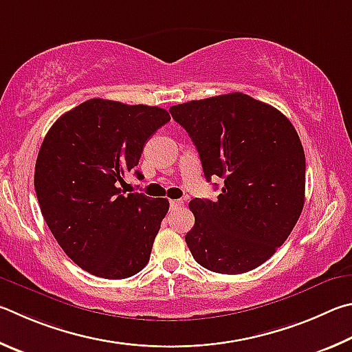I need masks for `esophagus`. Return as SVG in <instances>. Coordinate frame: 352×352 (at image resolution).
I'll list each match as a JSON object with an SVG mask.
<instances>
[{
	"label": "esophagus",
	"instance_id": "34e87169",
	"mask_svg": "<svg viewBox=\"0 0 352 352\" xmlns=\"http://www.w3.org/2000/svg\"><path fill=\"white\" fill-rule=\"evenodd\" d=\"M182 204H184V202L181 199H173V201H170V208H177V207H181Z\"/></svg>",
	"mask_w": 352,
	"mask_h": 352
}]
</instances>
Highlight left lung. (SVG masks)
<instances>
[{"label": "left lung", "instance_id": "8db88e82", "mask_svg": "<svg viewBox=\"0 0 352 352\" xmlns=\"http://www.w3.org/2000/svg\"><path fill=\"white\" fill-rule=\"evenodd\" d=\"M170 113L199 153L217 201L195 198L186 241L196 263L236 275L261 266L286 241L305 206L306 159L287 117L243 92L175 104Z\"/></svg>", "mask_w": 352, "mask_h": 352}]
</instances>
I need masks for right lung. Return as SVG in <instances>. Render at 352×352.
Segmentation results:
<instances>
[{
    "instance_id": "1",
    "label": "right lung",
    "mask_w": 352,
    "mask_h": 352,
    "mask_svg": "<svg viewBox=\"0 0 352 352\" xmlns=\"http://www.w3.org/2000/svg\"><path fill=\"white\" fill-rule=\"evenodd\" d=\"M168 120L159 107L91 98L47 131L35 164V193L60 248L86 272L122 280L150 261L170 202L120 186L145 142Z\"/></svg>"
}]
</instances>
